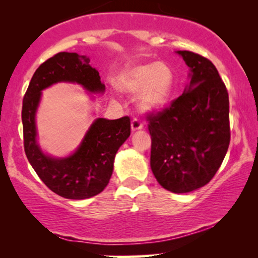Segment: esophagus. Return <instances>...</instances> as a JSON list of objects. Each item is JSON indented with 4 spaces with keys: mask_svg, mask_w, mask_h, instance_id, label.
<instances>
[{
    "mask_svg": "<svg viewBox=\"0 0 258 258\" xmlns=\"http://www.w3.org/2000/svg\"><path fill=\"white\" fill-rule=\"evenodd\" d=\"M142 128H143L142 122H141L139 118H133V121H132V129L134 130V132H135V130L142 129Z\"/></svg>",
    "mask_w": 258,
    "mask_h": 258,
    "instance_id": "esophagus-1",
    "label": "esophagus"
}]
</instances>
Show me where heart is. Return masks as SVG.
Wrapping results in <instances>:
<instances>
[{"label": "heart", "mask_w": 258, "mask_h": 258, "mask_svg": "<svg viewBox=\"0 0 258 258\" xmlns=\"http://www.w3.org/2000/svg\"><path fill=\"white\" fill-rule=\"evenodd\" d=\"M174 73L167 63L146 62L130 67L118 79V88L125 93H137V103L144 111L163 107L174 88Z\"/></svg>", "instance_id": "b5f03b06"}]
</instances>
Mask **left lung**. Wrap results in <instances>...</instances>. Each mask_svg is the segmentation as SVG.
Segmentation results:
<instances>
[{
	"instance_id": "obj_1",
	"label": "left lung",
	"mask_w": 258,
	"mask_h": 258,
	"mask_svg": "<svg viewBox=\"0 0 258 258\" xmlns=\"http://www.w3.org/2000/svg\"><path fill=\"white\" fill-rule=\"evenodd\" d=\"M190 68V83L163 110L150 112V167L157 182L175 194L208 184L230 143L229 95L213 62L177 51Z\"/></svg>"
}]
</instances>
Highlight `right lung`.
Wrapping results in <instances>:
<instances>
[{"label": "right lung", "instance_id": "add662e5", "mask_svg": "<svg viewBox=\"0 0 258 258\" xmlns=\"http://www.w3.org/2000/svg\"><path fill=\"white\" fill-rule=\"evenodd\" d=\"M89 57L76 52H58L36 69L24 94L23 142L27 158L38 177L51 191L69 200H84L103 191L114 170L115 155L130 135L129 116L96 118L73 155L54 158L36 143L35 115L41 91L57 82L79 83L90 93H103L100 74Z\"/></svg>", "mask_w": 258, "mask_h": 258}]
</instances>
